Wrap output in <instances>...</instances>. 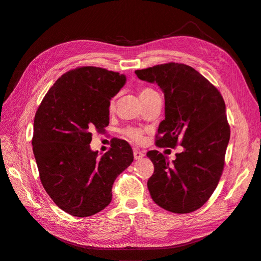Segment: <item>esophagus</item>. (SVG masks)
Segmentation results:
<instances>
[{"label":"esophagus","instance_id":"34e87169","mask_svg":"<svg viewBox=\"0 0 261 261\" xmlns=\"http://www.w3.org/2000/svg\"><path fill=\"white\" fill-rule=\"evenodd\" d=\"M144 155H145V152L141 151V150H134V158H135V160L141 159Z\"/></svg>","mask_w":261,"mask_h":261}]
</instances>
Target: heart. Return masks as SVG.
<instances>
[{
	"label": "heart",
	"mask_w": 261,
	"mask_h": 261,
	"mask_svg": "<svg viewBox=\"0 0 261 261\" xmlns=\"http://www.w3.org/2000/svg\"><path fill=\"white\" fill-rule=\"evenodd\" d=\"M154 92H155V90L152 89V88H150V87H141V88L138 89V96H139L140 100H143L146 97L150 96V94H152ZM114 105H115V101H114V99H112L111 102H110V110H112L114 108ZM124 134L128 138H130L132 140L136 141V143H139L141 138H143V130L137 128V127L126 128L124 130Z\"/></svg>",
	"instance_id": "1"
}]
</instances>
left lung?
<instances>
[{
    "instance_id": "8db88e82",
    "label": "left lung",
    "mask_w": 261,
    "mask_h": 261,
    "mask_svg": "<svg viewBox=\"0 0 261 261\" xmlns=\"http://www.w3.org/2000/svg\"><path fill=\"white\" fill-rule=\"evenodd\" d=\"M141 81L156 83L164 92L165 118L155 146L184 150L170 163L158 150L147 152L154 165L148 179L153 201L174 213L202 207L218 186L224 168L230 125L220 91L193 67L167 63L135 70Z\"/></svg>"
}]
</instances>
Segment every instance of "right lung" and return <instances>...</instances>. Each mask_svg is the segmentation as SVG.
Instances as JSON below:
<instances>
[{
  "mask_svg": "<svg viewBox=\"0 0 261 261\" xmlns=\"http://www.w3.org/2000/svg\"><path fill=\"white\" fill-rule=\"evenodd\" d=\"M126 77L94 66L63 74L46 92L34 121V154L41 183L55 204L74 217H90L112 200L116 177L134 160L127 141L115 139L98 156L90 143L109 125L110 100Z\"/></svg>",
  "mask_w": 261,
  "mask_h": 261,
  "instance_id": "add662e5",
  "label": "right lung"
}]
</instances>
